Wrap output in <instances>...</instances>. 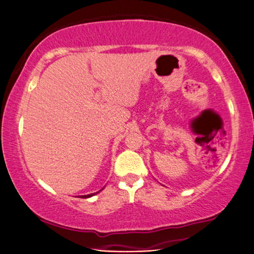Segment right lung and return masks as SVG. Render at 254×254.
<instances>
[{"mask_svg":"<svg viewBox=\"0 0 254 254\" xmlns=\"http://www.w3.org/2000/svg\"><path fill=\"white\" fill-rule=\"evenodd\" d=\"M101 190H103V189H101ZM97 192H99V191H97ZM97 192H93V194H89V195H83V196H81V198H89V197H91V196L96 195Z\"/></svg>","mask_w":254,"mask_h":254,"instance_id":"obj_1","label":"right lung"}]
</instances>
